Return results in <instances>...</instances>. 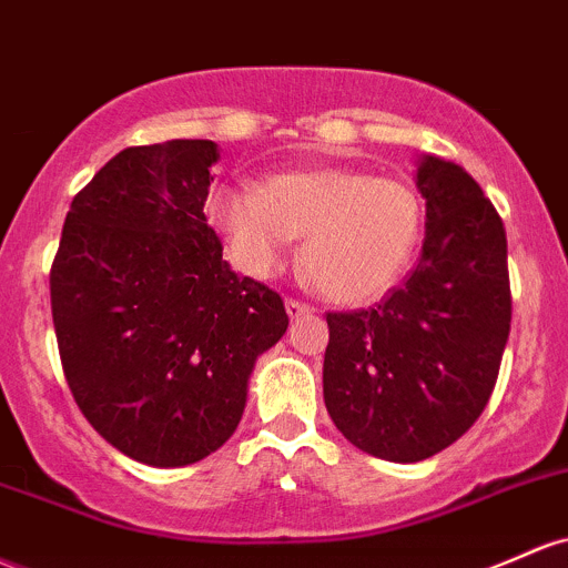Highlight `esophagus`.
I'll list each match as a JSON object with an SVG mask.
<instances>
[{"instance_id": "34e87169", "label": "esophagus", "mask_w": 568, "mask_h": 568, "mask_svg": "<svg viewBox=\"0 0 568 568\" xmlns=\"http://www.w3.org/2000/svg\"><path fill=\"white\" fill-rule=\"evenodd\" d=\"M285 310H288L291 321H298V317L313 315V307H310V304H304V302H298V298H288V302H285Z\"/></svg>"}]
</instances>
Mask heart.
Here are the masks:
<instances>
[{
	"mask_svg": "<svg viewBox=\"0 0 568 568\" xmlns=\"http://www.w3.org/2000/svg\"><path fill=\"white\" fill-rule=\"evenodd\" d=\"M207 210L232 258L253 277L283 270L304 234V270L336 304H369L396 288L426 217L413 185L351 166L272 172L258 189L221 185Z\"/></svg>",
	"mask_w": 568,
	"mask_h": 568,
	"instance_id": "b5f03b06",
	"label": "heart"
}]
</instances>
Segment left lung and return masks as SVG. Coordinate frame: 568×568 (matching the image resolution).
<instances>
[{
    "mask_svg": "<svg viewBox=\"0 0 568 568\" xmlns=\"http://www.w3.org/2000/svg\"><path fill=\"white\" fill-rule=\"evenodd\" d=\"M426 236L407 283L358 313H328L323 402L369 456L417 464L460 439L488 404L507 347V234L464 166L423 153Z\"/></svg>",
    "mask_w": 568,
    "mask_h": 568,
    "instance_id": "8db88e82",
    "label": "left lung"
}]
</instances>
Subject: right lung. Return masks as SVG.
<instances>
[{
	"instance_id": "obj_1",
	"label": "right lung",
	"mask_w": 568,
	"mask_h": 568,
	"mask_svg": "<svg viewBox=\"0 0 568 568\" xmlns=\"http://www.w3.org/2000/svg\"><path fill=\"white\" fill-rule=\"evenodd\" d=\"M213 140L126 148L72 199L51 270L61 366L80 413L123 456L174 469L240 426L283 298L236 277L204 202Z\"/></svg>"
}]
</instances>
